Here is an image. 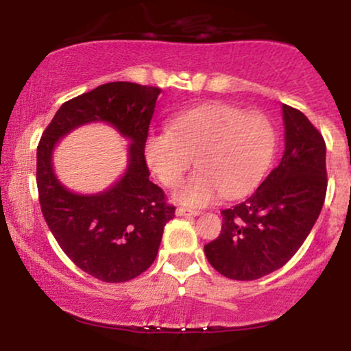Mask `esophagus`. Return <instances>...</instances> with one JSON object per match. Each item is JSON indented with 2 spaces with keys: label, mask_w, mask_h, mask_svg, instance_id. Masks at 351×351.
Returning a JSON list of instances; mask_svg holds the SVG:
<instances>
[{
  "label": "esophagus",
  "mask_w": 351,
  "mask_h": 351,
  "mask_svg": "<svg viewBox=\"0 0 351 351\" xmlns=\"http://www.w3.org/2000/svg\"><path fill=\"white\" fill-rule=\"evenodd\" d=\"M199 211L196 209H188V208H176V216H198Z\"/></svg>",
  "instance_id": "34e87169"
}]
</instances>
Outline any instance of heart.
Instances as JSON below:
<instances>
[{
    "instance_id": "obj_1",
    "label": "heart",
    "mask_w": 351,
    "mask_h": 351,
    "mask_svg": "<svg viewBox=\"0 0 351 351\" xmlns=\"http://www.w3.org/2000/svg\"><path fill=\"white\" fill-rule=\"evenodd\" d=\"M276 128L263 112L224 102L188 108L170 120V130L145 138L148 167L165 186L183 180L196 158L199 168L176 191V199L204 206L245 195L264 178L276 152Z\"/></svg>"
}]
</instances>
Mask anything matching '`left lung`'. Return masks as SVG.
<instances>
[{
    "label": "left lung",
    "mask_w": 351,
    "mask_h": 351,
    "mask_svg": "<svg viewBox=\"0 0 351 351\" xmlns=\"http://www.w3.org/2000/svg\"><path fill=\"white\" fill-rule=\"evenodd\" d=\"M285 150L279 167L243 203L223 209L221 234L204 245L228 279L256 280L299 251L327 195L325 140L297 108L282 106Z\"/></svg>",
    "instance_id": "obj_1"
}]
</instances>
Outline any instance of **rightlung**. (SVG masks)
Masks as SVG:
<instances>
[{
  "mask_svg": "<svg viewBox=\"0 0 351 351\" xmlns=\"http://www.w3.org/2000/svg\"><path fill=\"white\" fill-rule=\"evenodd\" d=\"M162 88L108 82L64 102L38 145L39 203L47 226L66 256L95 279L127 282L147 271L158 254L163 228L175 216L163 189L148 180L143 145ZM107 121L127 136L129 167L112 189L75 195L51 171V150L60 136L88 121Z\"/></svg>",
  "mask_w": 351,
  "mask_h": 351,
  "instance_id": "obj_1",
  "label": "right lung"
}]
</instances>
